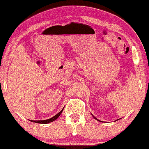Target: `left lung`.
I'll return each instance as SVG.
<instances>
[{
    "label": "left lung",
    "mask_w": 149,
    "mask_h": 149,
    "mask_svg": "<svg viewBox=\"0 0 149 149\" xmlns=\"http://www.w3.org/2000/svg\"><path fill=\"white\" fill-rule=\"evenodd\" d=\"M92 116H93V118H95V119H96V120H98V121H101V120H98V119H97V118H95V116H93V114H92ZM101 122H102V121H101Z\"/></svg>",
    "instance_id": "left-lung-1"
}]
</instances>
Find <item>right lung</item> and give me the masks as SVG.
<instances>
[{
  "instance_id": "add662e5",
  "label": "right lung",
  "mask_w": 149,
  "mask_h": 149,
  "mask_svg": "<svg viewBox=\"0 0 149 149\" xmlns=\"http://www.w3.org/2000/svg\"><path fill=\"white\" fill-rule=\"evenodd\" d=\"M64 109V108H63ZM63 109L60 112H58L57 113V114H56L55 116L52 117V118H49V119H47V120H30L31 122H33V123H41V124H47V123H51V122H53L54 120H55L56 119H57L58 118L59 116L61 114V113H62V111H63Z\"/></svg>"
}]
</instances>
